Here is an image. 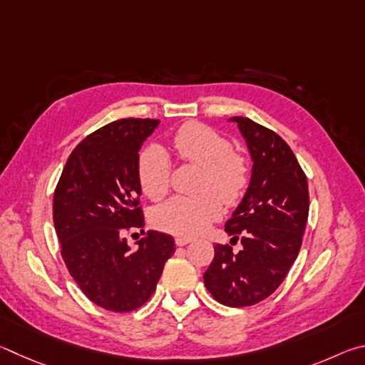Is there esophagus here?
<instances>
[{
	"label": "esophagus",
	"mask_w": 365,
	"mask_h": 365,
	"mask_svg": "<svg viewBox=\"0 0 365 365\" xmlns=\"http://www.w3.org/2000/svg\"><path fill=\"white\" fill-rule=\"evenodd\" d=\"M175 242H176L178 247H184V245L190 244V242H192V239H190V237H184V235H178V237L175 239Z\"/></svg>",
	"instance_id": "esophagus-1"
}]
</instances>
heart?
I'll use <instances>...</instances> for the list:
<instances>
[{"label": "heart", "instance_id": "1", "mask_svg": "<svg viewBox=\"0 0 365 365\" xmlns=\"http://www.w3.org/2000/svg\"><path fill=\"white\" fill-rule=\"evenodd\" d=\"M178 157L186 163L202 166L199 195H176L152 212L153 226L160 231L197 235L205 231L221 215V200L234 205L248 186L245 157L231 149L229 140L199 121L178 128L171 138ZM138 181L150 200L163 199L170 189L171 160L162 145L150 144L138 155Z\"/></svg>", "mask_w": 365, "mask_h": 365}]
</instances>
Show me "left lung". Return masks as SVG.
Returning a JSON list of instances; mask_svg holds the SVG:
<instances>
[{
	"label": "left lung",
	"instance_id": "left-lung-1",
	"mask_svg": "<svg viewBox=\"0 0 365 365\" xmlns=\"http://www.w3.org/2000/svg\"><path fill=\"white\" fill-rule=\"evenodd\" d=\"M252 157V178L225 231L242 248L215 245L203 282L216 302L242 308L272 295L295 263L309 213L304 171L285 140L245 117H232Z\"/></svg>",
	"mask_w": 365,
	"mask_h": 365
}]
</instances>
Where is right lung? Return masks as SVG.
<instances>
[{"mask_svg": "<svg viewBox=\"0 0 365 365\" xmlns=\"http://www.w3.org/2000/svg\"><path fill=\"white\" fill-rule=\"evenodd\" d=\"M160 120L123 118L70 153L54 190L53 218L70 276L94 304L128 312L150 298L175 239L149 231L131 250L125 231L143 227L138 155Z\"/></svg>", "mask_w": 365, "mask_h": 365, "instance_id": "right-lung-1", "label": "right lung"}]
</instances>
